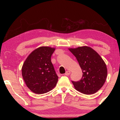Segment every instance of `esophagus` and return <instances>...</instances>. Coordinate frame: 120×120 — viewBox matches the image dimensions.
I'll return each mask as SVG.
<instances>
[{"label": "esophagus", "instance_id": "obj_1", "mask_svg": "<svg viewBox=\"0 0 120 120\" xmlns=\"http://www.w3.org/2000/svg\"><path fill=\"white\" fill-rule=\"evenodd\" d=\"M70 74V72L69 71H67L66 73L64 74V75H66V76H68V75H69Z\"/></svg>", "mask_w": 120, "mask_h": 120}]
</instances>
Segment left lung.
<instances>
[{
  "mask_svg": "<svg viewBox=\"0 0 120 120\" xmlns=\"http://www.w3.org/2000/svg\"><path fill=\"white\" fill-rule=\"evenodd\" d=\"M76 58L82 71L78 82L72 81L75 89L85 94H93L101 88L107 75L106 64L101 56L90 47L69 49Z\"/></svg>",
  "mask_w": 120,
  "mask_h": 120,
  "instance_id": "1",
  "label": "left lung"
}]
</instances>
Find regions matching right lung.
Instances as JSON below:
<instances>
[{"instance_id":"add662e5","label":"right lung","mask_w":120,"mask_h":120,"mask_svg":"<svg viewBox=\"0 0 120 120\" xmlns=\"http://www.w3.org/2000/svg\"><path fill=\"white\" fill-rule=\"evenodd\" d=\"M54 48L41 46L28 56L22 67V76L26 86L32 92L44 94L56 86L58 76L51 58Z\"/></svg>"}]
</instances>
